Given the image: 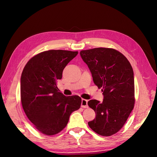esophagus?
Here are the masks:
<instances>
[{
  "instance_id": "34e87169",
  "label": "esophagus",
  "mask_w": 157,
  "mask_h": 157,
  "mask_svg": "<svg viewBox=\"0 0 157 157\" xmlns=\"http://www.w3.org/2000/svg\"><path fill=\"white\" fill-rule=\"evenodd\" d=\"M81 107L83 108H88V100L84 99H82V102H81Z\"/></svg>"
}]
</instances>
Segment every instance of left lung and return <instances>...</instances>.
Here are the masks:
<instances>
[{
    "instance_id": "obj_1",
    "label": "left lung",
    "mask_w": 157,
    "mask_h": 157,
    "mask_svg": "<svg viewBox=\"0 0 157 157\" xmlns=\"http://www.w3.org/2000/svg\"><path fill=\"white\" fill-rule=\"evenodd\" d=\"M92 73L94 84L102 88L103 100L91 99L88 106L96 114L88 122L99 135L110 136L124 125L134 107V71L129 61L113 48H96L80 52Z\"/></svg>"
}]
</instances>
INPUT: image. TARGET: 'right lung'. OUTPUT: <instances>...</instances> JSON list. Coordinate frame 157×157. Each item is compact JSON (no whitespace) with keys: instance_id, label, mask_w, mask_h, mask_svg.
I'll return each instance as SVG.
<instances>
[{"instance_id":"right-lung-1","label":"right lung","mask_w":157,"mask_h":157,"mask_svg":"<svg viewBox=\"0 0 157 157\" xmlns=\"http://www.w3.org/2000/svg\"><path fill=\"white\" fill-rule=\"evenodd\" d=\"M78 52L51 50L33 56L21 77V101L27 118L42 134L53 136L67 126L71 114L81 105L78 96H65L57 81Z\"/></svg>"}]
</instances>
